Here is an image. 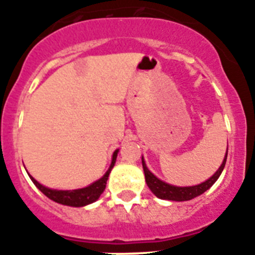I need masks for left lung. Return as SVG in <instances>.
Returning <instances> with one entry per match:
<instances>
[{"label": "left lung", "mask_w": 255, "mask_h": 255, "mask_svg": "<svg viewBox=\"0 0 255 255\" xmlns=\"http://www.w3.org/2000/svg\"><path fill=\"white\" fill-rule=\"evenodd\" d=\"M227 154H228V147H227L226 157L223 159V163L220 164L219 170L204 183L198 184V185H193V187H175V185H170V184L164 183V181L159 180L157 176H154L150 171L147 170L146 164L142 158V168H144L145 180H146L147 187L153 192L158 198L160 200H168V201H189L194 197L200 196V194L205 193L209 188H211L215 181L218 180V177L220 176L222 171H223L224 166H226Z\"/></svg>", "instance_id": "left-lung-1"}]
</instances>
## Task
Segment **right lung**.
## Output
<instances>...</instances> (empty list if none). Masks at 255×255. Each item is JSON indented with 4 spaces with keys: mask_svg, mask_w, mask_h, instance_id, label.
Segmentation results:
<instances>
[{
    "mask_svg": "<svg viewBox=\"0 0 255 255\" xmlns=\"http://www.w3.org/2000/svg\"><path fill=\"white\" fill-rule=\"evenodd\" d=\"M118 151L115 150L114 154H113V160H111V164L109 170L106 171V174L101 177V179H98L97 181H95L91 185H88L85 188H81V189H75V190H57V189H50V188H46L44 185L36 181L35 179L32 176L31 180L33 181L36 187L38 189L41 190L42 193L45 196L53 200L57 204L61 205H66V206H72V207H83L87 206L89 204H93L95 201H97L100 198L102 193H104L105 188H106V181L109 179V175H110L111 170L114 167L115 160H117V155Z\"/></svg>",
    "mask_w": 255,
    "mask_h": 255,
    "instance_id": "right-lung-1",
    "label": "right lung"
}]
</instances>
